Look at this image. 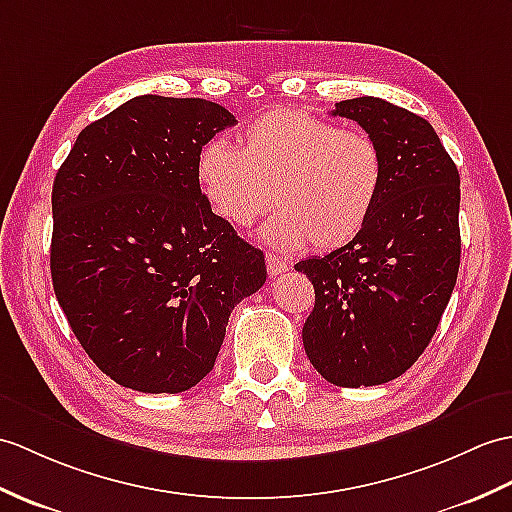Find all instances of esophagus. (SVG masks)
Returning a JSON list of instances; mask_svg holds the SVG:
<instances>
[{
    "mask_svg": "<svg viewBox=\"0 0 512 512\" xmlns=\"http://www.w3.org/2000/svg\"><path fill=\"white\" fill-rule=\"evenodd\" d=\"M266 268H268V275L270 277H277V275H281V272L288 270V261H285L283 257H279V255L268 253L266 255Z\"/></svg>",
    "mask_w": 512,
    "mask_h": 512,
    "instance_id": "obj_1",
    "label": "esophagus"
}]
</instances>
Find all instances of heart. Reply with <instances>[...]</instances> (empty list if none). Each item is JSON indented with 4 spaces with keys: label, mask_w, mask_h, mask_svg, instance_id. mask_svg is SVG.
I'll return each mask as SVG.
<instances>
[{
    "label": "heart",
    "mask_w": 512,
    "mask_h": 512,
    "mask_svg": "<svg viewBox=\"0 0 512 512\" xmlns=\"http://www.w3.org/2000/svg\"><path fill=\"white\" fill-rule=\"evenodd\" d=\"M200 192L216 216L248 229L272 207L264 240L285 248L310 242L338 251L362 233L386 183L377 141L307 111L275 109L248 124L237 148L211 139L196 159Z\"/></svg>",
    "instance_id": "b5f03b06"
}]
</instances>
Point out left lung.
<instances>
[{"label": "left lung", "mask_w": 512, "mask_h": 512, "mask_svg": "<svg viewBox=\"0 0 512 512\" xmlns=\"http://www.w3.org/2000/svg\"><path fill=\"white\" fill-rule=\"evenodd\" d=\"M331 115L358 122L382 148L386 183L362 233L294 270L314 283L307 358L327 382L386 384L419 360L441 323L460 266V174L432 124L382 98Z\"/></svg>", "instance_id": "obj_1"}]
</instances>
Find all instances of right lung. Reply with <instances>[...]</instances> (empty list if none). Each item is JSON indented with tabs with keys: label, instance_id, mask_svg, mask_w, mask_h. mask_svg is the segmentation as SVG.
Instances as JSON below:
<instances>
[{
	"label": "right lung",
	"instance_id": "right-lung-1",
	"mask_svg": "<svg viewBox=\"0 0 512 512\" xmlns=\"http://www.w3.org/2000/svg\"><path fill=\"white\" fill-rule=\"evenodd\" d=\"M233 124L216 102L139 95L82 130L56 172V299L124 388L196 386L233 307L266 281L264 253L211 211L196 176L200 148Z\"/></svg>",
	"mask_w": 512,
	"mask_h": 512
}]
</instances>
